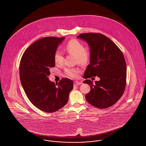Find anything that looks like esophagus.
<instances>
[{"mask_svg": "<svg viewBox=\"0 0 146 146\" xmlns=\"http://www.w3.org/2000/svg\"><path fill=\"white\" fill-rule=\"evenodd\" d=\"M82 82H74V86H78V85H80V84H82Z\"/></svg>", "mask_w": 146, "mask_h": 146, "instance_id": "esophagus-1", "label": "esophagus"}]
</instances>
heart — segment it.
<instances>
[{"label":"heart","mask_w":146,"mask_h":146,"mask_svg":"<svg viewBox=\"0 0 146 146\" xmlns=\"http://www.w3.org/2000/svg\"><path fill=\"white\" fill-rule=\"evenodd\" d=\"M65 48L68 53L76 56L77 61L79 63L84 65L88 62L89 59V52L85 50L84 46L81 42L76 39H72L67 44ZM54 58L56 64L59 66L62 64L63 55L61 51L56 50ZM66 72L68 76L75 78L79 73V70L76 68H68Z\"/></svg>","instance_id":"1"}]
</instances>
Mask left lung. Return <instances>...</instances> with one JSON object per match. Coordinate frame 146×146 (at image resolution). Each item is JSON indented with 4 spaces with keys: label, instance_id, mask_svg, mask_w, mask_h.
Listing matches in <instances>:
<instances>
[{
    "label": "left lung",
    "instance_id": "1",
    "mask_svg": "<svg viewBox=\"0 0 146 146\" xmlns=\"http://www.w3.org/2000/svg\"><path fill=\"white\" fill-rule=\"evenodd\" d=\"M77 38L84 40L90 48V64L84 78H100L95 84L89 79L84 82L90 86V91L85 98L95 107H110L118 101L125 90L126 65L124 55L116 44L104 35L88 33L80 34Z\"/></svg>",
    "mask_w": 146,
    "mask_h": 146
}]
</instances>
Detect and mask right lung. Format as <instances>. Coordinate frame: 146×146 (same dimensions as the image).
<instances>
[{
    "label": "right lung",
    "instance_id": "right-lung-1",
    "mask_svg": "<svg viewBox=\"0 0 146 146\" xmlns=\"http://www.w3.org/2000/svg\"><path fill=\"white\" fill-rule=\"evenodd\" d=\"M65 37H46L33 42L23 53L20 64L22 86L31 102L40 110L52 113L68 101L73 82L63 78L57 84L49 79L50 70L54 67V56Z\"/></svg>",
    "mask_w": 146,
    "mask_h": 146
}]
</instances>
